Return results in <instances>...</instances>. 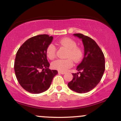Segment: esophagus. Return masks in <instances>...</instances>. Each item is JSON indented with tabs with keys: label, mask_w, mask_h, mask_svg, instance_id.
Wrapping results in <instances>:
<instances>
[{
	"label": "esophagus",
	"mask_w": 121,
	"mask_h": 121,
	"mask_svg": "<svg viewBox=\"0 0 121 121\" xmlns=\"http://www.w3.org/2000/svg\"><path fill=\"white\" fill-rule=\"evenodd\" d=\"M59 73H60V74H64L65 73V72H60V71H59Z\"/></svg>",
	"instance_id": "esophagus-1"
}]
</instances>
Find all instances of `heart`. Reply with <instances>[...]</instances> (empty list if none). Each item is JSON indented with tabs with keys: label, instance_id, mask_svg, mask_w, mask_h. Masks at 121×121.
Instances as JSON below:
<instances>
[{
	"label": "heart",
	"instance_id": "obj_1",
	"mask_svg": "<svg viewBox=\"0 0 121 121\" xmlns=\"http://www.w3.org/2000/svg\"><path fill=\"white\" fill-rule=\"evenodd\" d=\"M61 46L68 49L65 59H57L52 62V68L59 71H66L73 65V61L78 62L82 57V52L80 48L77 47V43L74 40L68 37H65L59 41ZM56 48L53 44H50L47 48L46 54L48 59L53 60L56 56ZM71 59H70V58Z\"/></svg>",
	"mask_w": 121,
	"mask_h": 121
}]
</instances>
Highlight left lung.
Instances as JSON below:
<instances>
[{"mask_svg":"<svg viewBox=\"0 0 121 121\" xmlns=\"http://www.w3.org/2000/svg\"><path fill=\"white\" fill-rule=\"evenodd\" d=\"M82 40L84 57L77 67L78 72L73 73L68 86L72 91L84 93L91 91L101 81L105 69L104 55L95 41L81 34H73Z\"/></svg>","mask_w":121,"mask_h":121,"instance_id":"left-lung-1","label":"left lung"}]
</instances>
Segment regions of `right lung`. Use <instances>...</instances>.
<instances>
[{"label": "right lung", "instance_id": "right-lung-1", "mask_svg": "<svg viewBox=\"0 0 121 121\" xmlns=\"http://www.w3.org/2000/svg\"><path fill=\"white\" fill-rule=\"evenodd\" d=\"M53 37L39 35L28 39L16 53L14 69L16 78L24 89L39 94L48 89L56 70L49 69L46 50Z\"/></svg>", "mask_w": 121, "mask_h": 121}]
</instances>
